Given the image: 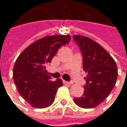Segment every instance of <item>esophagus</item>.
<instances>
[{"mask_svg":"<svg viewBox=\"0 0 127 127\" xmlns=\"http://www.w3.org/2000/svg\"><path fill=\"white\" fill-rule=\"evenodd\" d=\"M63 83L65 84H73L72 82H66V81H63Z\"/></svg>","mask_w":127,"mask_h":127,"instance_id":"obj_1","label":"esophagus"}]
</instances>
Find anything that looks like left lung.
<instances>
[{
	"label": "left lung",
	"instance_id": "8db88e82",
	"mask_svg": "<svg viewBox=\"0 0 127 127\" xmlns=\"http://www.w3.org/2000/svg\"><path fill=\"white\" fill-rule=\"evenodd\" d=\"M83 57V69L87 73L84 94L74 98L80 107L90 109L106 98L118 77L117 65L109 53L98 43L86 36L73 35Z\"/></svg>",
	"mask_w": 127,
	"mask_h": 127
}]
</instances>
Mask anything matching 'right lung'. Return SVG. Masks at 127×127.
<instances>
[{
  "instance_id": "right-lung-1",
  "label": "right lung",
  "mask_w": 127,
  "mask_h": 127,
  "mask_svg": "<svg viewBox=\"0 0 127 127\" xmlns=\"http://www.w3.org/2000/svg\"><path fill=\"white\" fill-rule=\"evenodd\" d=\"M70 40L69 34L45 36L26 47L15 61L14 83L20 95L34 107L41 109L52 105L58 88L63 84L61 79L52 81L45 65Z\"/></svg>"
}]
</instances>
